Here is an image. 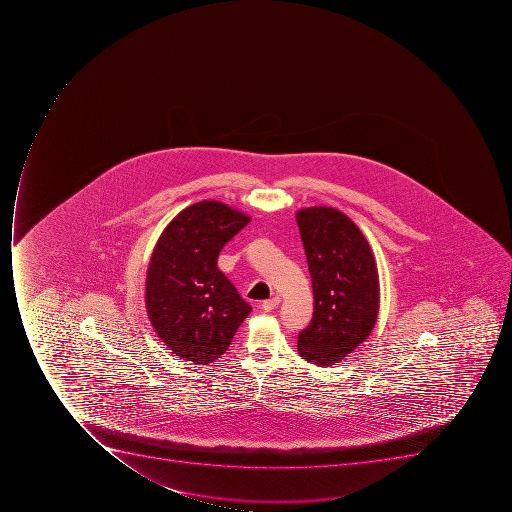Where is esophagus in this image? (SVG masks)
<instances>
[{
  "mask_svg": "<svg viewBox=\"0 0 512 512\" xmlns=\"http://www.w3.org/2000/svg\"><path fill=\"white\" fill-rule=\"evenodd\" d=\"M278 304H280V298L275 296V298L267 299V301L262 302V310H264V312H270V310H274Z\"/></svg>",
  "mask_w": 512,
  "mask_h": 512,
  "instance_id": "obj_1",
  "label": "esophagus"
}]
</instances>
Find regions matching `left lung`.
Segmentation results:
<instances>
[{
  "mask_svg": "<svg viewBox=\"0 0 512 512\" xmlns=\"http://www.w3.org/2000/svg\"><path fill=\"white\" fill-rule=\"evenodd\" d=\"M306 251L314 317L298 336L307 362L339 363L370 336L379 310V278L367 238L346 214L330 206L296 213Z\"/></svg>",
  "mask_w": 512,
  "mask_h": 512,
  "instance_id": "left-lung-1",
  "label": "left lung"
}]
</instances>
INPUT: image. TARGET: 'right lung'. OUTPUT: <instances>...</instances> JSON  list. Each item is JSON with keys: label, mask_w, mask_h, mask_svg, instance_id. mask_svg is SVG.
<instances>
[{"label": "right lung", "mask_w": 512, "mask_h": 512, "mask_svg": "<svg viewBox=\"0 0 512 512\" xmlns=\"http://www.w3.org/2000/svg\"><path fill=\"white\" fill-rule=\"evenodd\" d=\"M250 216L203 200L169 222L158 238L145 278V306L153 330L174 354L208 365L232 343L251 312L218 269V256Z\"/></svg>", "instance_id": "obj_1"}]
</instances>
